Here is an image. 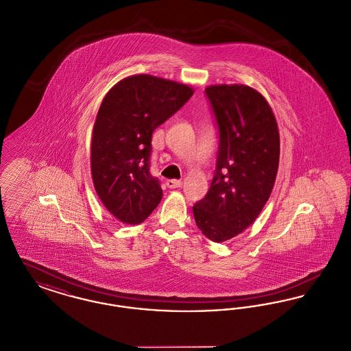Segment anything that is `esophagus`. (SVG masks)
Wrapping results in <instances>:
<instances>
[{
	"mask_svg": "<svg viewBox=\"0 0 351 351\" xmlns=\"http://www.w3.org/2000/svg\"><path fill=\"white\" fill-rule=\"evenodd\" d=\"M167 186L168 188H171V189H173V188H180L183 183L180 182V180H175V179H169L167 180Z\"/></svg>",
	"mask_w": 351,
	"mask_h": 351,
	"instance_id": "34e87169",
	"label": "esophagus"
}]
</instances>
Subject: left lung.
I'll return each mask as SVG.
<instances>
[{"instance_id": "left-lung-1", "label": "left lung", "mask_w": 351, "mask_h": 351, "mask_svg": "<svg viewBox=\"0 0 351 351\" xmlns=\"http://www.w3.org/2000/svg\"><path fill=\"white\" fill-rule=\"evenodd\" d=\"M217 121L216 173L202 200L193 205L201 233L225 242L246 230L272 192L280 156V138L267 100L242 84L205 89Z\"/></svg>"}]
</instances>
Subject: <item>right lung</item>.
I'll list each match as a JSON object with an SVG mask.
<instances>
[{
  "label": "right lung",
  "instance_id": "right-lung-1",
  "mask_svg": "<svg viewBox=\"0 0 351 351\" xmlns=\"http://www.w3.org/2000/svg\"><path fill=\"white\" fill-rule=\"evenodd\" d=\"M192 95L185 84L134 75L118 82L101 102L90 171L100 200L121 222H143L162 200L159 180L150 173L151 136Z\"/></svg>",
  "mask_w": 351,
  "mask_h": 351
}]
</instances>
